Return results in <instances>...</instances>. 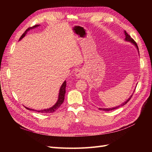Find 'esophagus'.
Wrapping results in <instances>:
<instances>
[{
	"mask_svg": "<svg viewBox=\"0 0 152 152\" xmlns=\"http://www.w3.org/2000/svg\"><path fill=\"white\" fill-rule=\"evenodd\" d=\"M75 75L77 77H82L83 76V72L81 70H77L75 72Z\"/></svg>",
	"mask_w": 152,
	"mask_h": 152,
	"instance_id": "1",
	"label": "esophagus"
}]
</instances>
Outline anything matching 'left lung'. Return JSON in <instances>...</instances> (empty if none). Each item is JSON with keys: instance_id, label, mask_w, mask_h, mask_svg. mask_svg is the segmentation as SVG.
I'll use <instances>...</instances> for the list:
<instances>
[{"instance_id": "left-lung-1", "label": "left lung", "mask_w": 152, "mask_h": 152, "mask_svg": "<svg viewBox=\"0 0 152 152\" xmlns=\"http://www.w3.org/2000/svg\"><path fill=\"white\" fill-rule=\"evenodd\" d=\"M125 35H126V40H127V41H129V42H131L132 44H134L136 46V48H137V49H138V47H137V44H136V42H135L134 41V40L129 35L127 32L125 31ZM132 95H131V97L129 98L126 102H124L123 104H122L121 105H120V106H118V107H114V108H99V110H103V111H110V110H115V109H117V108H119V107H122V106H123V105H124V104H126L129 101L130 99H131V98H132Z\"/></svg>"}]
</instances>
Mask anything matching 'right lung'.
<instances>
[{"instance_id": "obj_1", "label": "right lung", "mask_w": 152, "mask_h": 152, "mask_svg": "<svg viewBox=\"0 0 152 152\" xmlns=\"http://www.w3.org/2000/svg\"><path fill=\"white\" fill-rule=\"evenodd\" d=\"M39 25H35V26H32V27H30V28H28V29H26V31L24 32L23 34V35L21 36V37L20 39V40H21V39H23L24 37L25 36V35L26 34L27 31H28V30H30V29H32V28H35V27L38 26ZM66 81H65L63 83L61 88H60V90H59V98H58V100L57 103L55 104L53 107L50 108H48V109H45V110H34L33 109H30V108H28L27 107H25L27 110H33V111H36L37 112H40V113H53L55 111H56V110L58 109V108L60 107V106L61 105V104L63 103L64 102V99H65V93H66V90H65V88H66Z\"/></svg>"}]
</instances>
